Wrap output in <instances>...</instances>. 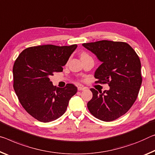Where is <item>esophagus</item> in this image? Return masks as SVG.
<instances>
[{
	"label": "esophagus",
	"instance_id": "esophagus-1",
	"mask_svg": "<svg viewBox=\"0 0 155 155\" xmlns=\"http://www.w3.org/2000/svg\"><path fill=\"white\" fill-rule=\"evenodd\" d=\"M85 89V87H83V86H78V91L84 90Z\"/></svg>",
	"mask_w": 155,
	"mask_h": 155
}]
</instances>
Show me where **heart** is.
I'll list each match as a JSON object with an SVG mask.
<instances>
[{"label":"heart","instance_id":"1","mask_svg":"<svg viewBox=\"0 0 155 155\" xmlns=\"http://www.w3.org/2000/svg\"><path fill=\"white\" fill-rule=\"evenodd\" d=\"M86 56H89V55H88L86 52H82L81 54V58L86 57Z\"/></svg>","mask_w":155,"mask_h":155}]
</instances>
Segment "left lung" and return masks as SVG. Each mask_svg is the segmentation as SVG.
<instances>
[{"instance_id":"8db88e82","label":"left lung","mask_w":155,"mask_h":155,"mask_svg":"<svg viewBox=\"0 0 155 155\" xmlns=\"http://www.w3.org/2000/svg\"><path fill=\"white\" fill-rule=\"evenodd\" d=\"M83 45L102 62L95 72V83L110 86L103 92L91 88L93 97L87 108L101 121H114L126 114L138 97L142 83L139 56L129 44L121 41L104 40Z\"/></svg>"}]
</instances>
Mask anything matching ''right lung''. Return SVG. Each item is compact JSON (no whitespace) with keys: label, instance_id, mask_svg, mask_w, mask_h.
<instances>
[{"label":"right lung","instance_id":"right-lung-1","mask_svg":"<svg viewBox=\"0 0 155 155\" xmlns=\"http://www.w3.org/2000/svg\"><path fill=\"white\" fill-rule=\"evenodd\" d=\"M77 45H45L28 48L22 51L13 67V87L26 112L43 123L57 119L64 114L69 101L77 87L68 83L56 87L50 77L63 72L64 66Z\"/></svg>","mask_w":155,"mask_h":155}]
</instances>
